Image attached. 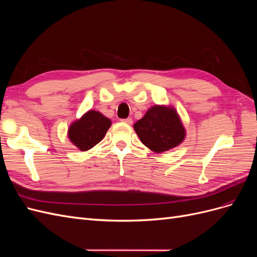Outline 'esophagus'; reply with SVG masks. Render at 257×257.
<instances>
[{
    "label": "esophagus",
    "mask_w": 257,
    "mask_h": 257,
    "mask_svg": "<svg viewBox=\"0 0 257 257\" xmlns=\"http://www.w3.org/2000/svg\"><path fill=\"white\" fill-rule=\"evenodd\" d=\"M122 122H124V123H126V124H128V125H132V124H133V120H132L131 118H127V119H123V120H121Z\"/></svg>",
    "instance_id": "obj_1"
}]
</instances>
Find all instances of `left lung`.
<instances>
[{
	"label": "left lung",
	"instance_id": "left-lung-1",
	"mask_svg": "<svg viewBox=\"0 0 257 257\" xmlns=\"http://www.w3.org/2000/svg\"><path fill=\"white\" fill-rule=\"evenodd\" d=\"M141 142L151 151L162 153L183 143L186 131L174 106L154 105L134 124Z\"/></svg>",
	"mask_w": 257,
	"mask_h": 257
}]
</instances>
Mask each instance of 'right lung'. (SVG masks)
Masks as SVG:
<instances>
[{
	"instance_id": "1",
	"label": "right lung",
	"mask_w": 257,
	"mask_h": 257,
	"mask_svg": "<svg viewBox=\"0 0 257 257\" xmlns=\"http://www.w3.org/2000/svg\"><path fill=\"white\" fill-rule=\"evenodd\" d=\"M110 126L109 118L95 109H90L71 123L67 137L80 151H88L102 141Z\"/></svg>"
}]
</instances>
